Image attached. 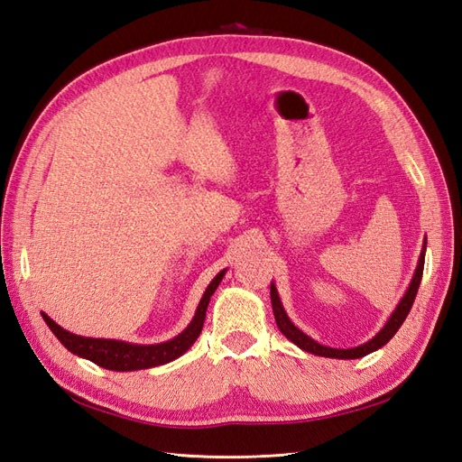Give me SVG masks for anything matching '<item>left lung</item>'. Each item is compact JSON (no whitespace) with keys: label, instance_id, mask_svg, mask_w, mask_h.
<instances>
[{"label":"left lung","instance_id":"8db88e82","mask_svg":"<svg viewBox=\"0 0 462 462\" xmlns=\"http://www.w3.org/2000/svg\"><path fill=\"white\" fill-rule=\"evenodd\" d=\"M426 239H424V245H422V253H420V258H418V265L414 270V275L411 279V285L407 289V292H404L402 299L399 300L397 309L393 310V314L389 316V319L385 321V326L377 331L374 337L366 343H362L358 346H353V348H333V346H326V345H319L318 341H314L312 337H309L302 329H299L295 324H292L291 318L287 316L283 304H282V299H279L277 295V287L275 283H272L270 287V297H272V309H273V316H275V321H277V328L279 331H282L285 337L289 341L295 343L299 348H302V351L306 353H312L316 356H326V358H343V360H348V358H362L366 356L374 351H377V348H382L385 343H389V339L393 337V335L399 331V328L402 326V321L407 319L409 312H411V306L416 299V292H418V287H420V282H422V272H424V258H426Z\"/></svg>","mask_w":462,"mask_h":462}]
</instances>
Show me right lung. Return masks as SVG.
Returning <instances> with one entry per match:
<instances>
[{
	"label": "right lung",
	"mask_w": 462,
	"mask_h": 462,
	"mask_svg": "<svg viewBox=\"0 0 462 462\" xmlns=\"http://www.w3.org/2000/svg\"><path fill=\"white\" fill-rule=\"evenodd\" d=\"M226 272L227 270H221L212 279V282H209V285L206 287L204 295L197 306V312H194V318L190 319V324L183 331H180L177 337L165 341V343L136 345V343L117 341V339L82 337V335H75V333L67 331L61 326L55 324V321L46 312H42V318H44L51 333L61 341V345L67 348V351H71L73 355H77L80 358H87L106 370L133 372V370L162 366V365H167V362L179 358L180 355H185L194 345V341L199 339V335L204 326V319H206L209 299H212V295L216 292L217 285L221 283V279H223V275H226Z\"/></svg>",
	"instance_id": "obj_1"
}]
</instances>
